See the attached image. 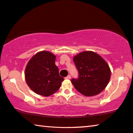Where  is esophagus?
<instances>
[{"label": "esophagus", "mask_w": 133, "mask_h": 133, "mask_svg": "<svg viewBox=\"0 0 133 133\" xmlns=\"http://www.w3.org/2000/svg\"><path fill=\"white\" fill-rule=\"evenodd\" d=\"M70 78H71V77H70V75H68V76H66V78H65V79H70Z\"/></svg>", "instance_id": "obj_1"}]
</instances>
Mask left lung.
Listing matches in <instances>:
<instances>
[{"instance_id":"obj_1","label":"left lung","mask_w":133,"mask_h":133,"mask_svg":"<svg viewBox=\"0 0 133 133\" xmlns=\"http://www.w3.org/2000/svg\"><path fill=\"white\" fill-rule=\"evenodd\" d=\"M79 78L71 82L76 90L87 97L103 91L109 82L111 71L108 63L100 55L91 51L79 53L73 57Z\"/></svg>"}]
</instances>
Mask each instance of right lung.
I'll return each instance as SVG.
<instances>
[{
	"label": "right lung",
	"instance_id": "1",
	"mask_svg": "<svg viewBox=\"0 0 133 133\" xmlns=\"http://www.w3.org/2000/svg\"><path fill=\"white\" fill-rule=\"evenodd\" d=\"M56 56L48 51L36 53L30 59L25 69V79L33 92L44 97L54 94L64 81L55 64Z\"/></svg>",
	"mask_w": 133,
	"mask_h": 133
}]
</instances>
